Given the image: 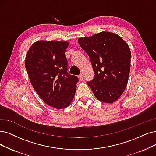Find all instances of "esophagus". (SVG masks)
<instances>
[{
  "label": "esophagus",
  "instance_id": "obj_1",
  "mask_svg": "<svg viewBox=\"0 0 156 156\" xmlns=\"http://www.w3.org/2000/svg\"><path fill=\"white\" fill-rule=\"evenodd\" d=\"M78 78H79V80H80V81H82V80H83V75H82V74H80V75H79V76H78Z\"/></svg>",
  "mask_w": 156,
  "mask_h": 156
}]
</instances>
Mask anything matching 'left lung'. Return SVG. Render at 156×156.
<instances>
[{
	"instance_id": "8db88e82",
	"label": "left lung",
	"mask_w": 156,
	"mask_h": 156,
	"mask_svg": "<svg viewBox=\"0 0 156 156\" xmlns=\"http://www.w3.org/2000/svg\"><path fill=\"white\" fill-rule=\"evenodd\" d=\"M79 45L89 56L94 77L87 85L96 98L107 103L116 101L127 85L131 52L118 34L103 31L78 39Z\"/></svg>"
}]
</instances>
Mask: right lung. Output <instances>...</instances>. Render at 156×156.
Here are the masks:
<instances>
[{
    "label": "right lung",
    "instance_id": "obj_1",
    "mask_svg": "<svg viewBox=\"0 0 156 156\" xmlns=\"http://www.w3.org/2000/svg\"><path fill=\"white\" fill-rule=\"evenodd\" d=\"M67 42L41 40L28 50L25 66L34 89L48 105L57 109L69 105L78 78L67 72Z\"/></svg>",
    "mask_w": 156,
    "mask_h": 156
}]
</instances>
